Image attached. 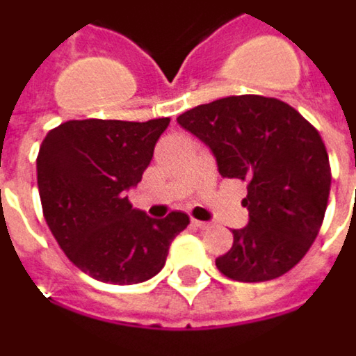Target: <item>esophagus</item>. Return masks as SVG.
<instances>
[{
  "label": "esophagus",
  "instance_id": "1",
  "mask_svg": "<svg viewBox=\"0 0 356 356\" xmlns=\"http://www.w3.org/2000/svg\"><path fill=\"white\" fill-rule=\"evenodd\" d=\"M193 223H195L196 227H200V229H206V227L210 225L208 221H200V220H193Z\"/></svg>",
  "mask_w": 356,
  "mask_h": 356
}]
</instances>
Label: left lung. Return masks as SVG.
I'll use <instances>...</instances> for the list:
<instances>
[{
	"instance_id": "obj_1",
	"label": "left lung",
	"mask_w": 356,
	"mask_h": 356,
	"mask_svg": "<svg viewBox=\"0 0 356 356\" xmlns=\"http://www.w3.org/2000/svg\"><path fill=\"white\" fill-rule=\"evenodd\" d=\"M177 123L210 148L221 177L247 181L248 223L233 229L218 270L258 283L299 264L324 221L332 185L316 129L289 104L254 94L196 106Z\"/></svg>"
}]
</instances>
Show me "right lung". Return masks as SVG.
<instances>
[{
	"label": "right lung",
	"instance_id": "add662e5",
	"mask_svg": "<svg viewBox=\"0 0 356 356\" xmlns=\"http://www.w3.org/2000/svg\"><path fill=\"white\" fill-rule=\"evenodd\" d=\"M170 118L67 121L40 146L36 170L44 218L81 272L113 285H135L160 272L170 245L188 225L171 212L154 220L127 193L140 183Z\"/></svg>",
	"mask_w": 356,
	"mask_h": 356
}]
</instances>
